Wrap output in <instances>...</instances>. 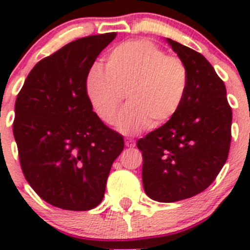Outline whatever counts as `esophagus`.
Here are the masks:
<instances>
[{
    "label": "esophagus",
    "mask_w": 250,
    "mask_h": 250,
    "mask_svg": "<svg viewBox=\"0 0 250 250\" xmlns=\"http://www.w3.org/2000/svg\"><path fill=\"white\" fill-rule=\"evenodd\" d=\"M125 145H126L127 147L135 146V141L132 140V139H125Z\"/></svg>",
    "instance_id": "34e87169"
}]
</instances>
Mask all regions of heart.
Returning a JSON list of instances; mask_svg holds the SVG:
<instances>
[{
    "instance_id": "obj_1",
    "label": "heart",
    "mask_w": 250,
    "mask_h": 250,
    "mask_svg": "<svg viewBox=\"0 0 250 250\" xmlns=\"http://www.w3.org/2000/svg\"><path fill=\"white\" fill-rule=\"evenodd\" d=\"M189 83L184 61L167 56L149 40L126 41L109 52L105 68L94 66L86 89L96 114L106 124H114L121 103L118 127L125 134L144 127L158 129L179 111Z\"/></svg>"
}]
</instances>
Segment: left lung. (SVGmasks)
<instances>
[{
    "label": "left lung",
    "mask_w": 250,
    "mask_h": 250,
    "mask_svg": "<svg viewBox=\"0 0 250 250\" xmlns=\"http://www.w3.org/2000/svg\"><path fill=\"white\" fill-rule=\"evenodd\" d=\"M188 68L189 83L176 115L138 140L143 152V184L160 203L188 199L215 180L228 159L231 107L227 89L202 54L167 39Z\"/></svg>",
    "instance_id": "left-lung-1"
}]
</instances>
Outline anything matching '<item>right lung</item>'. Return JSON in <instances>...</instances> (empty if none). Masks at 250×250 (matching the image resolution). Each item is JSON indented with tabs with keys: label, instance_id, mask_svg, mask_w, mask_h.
Returning a JSON list of instances; mask_svg holds the SVG:
<instances>
[{
	"label": "right lung",
	"instance_id": "add662e5",
	"mask_svg": "<svg viewBox=\"0 0 250 250\" xmlns=\"http://www.w3.org/2000/svg\"><path fill=\"white\" fill-rule=\"evenodd\" d=\"M116 34L79 39L31 70L15 104L21 169L37 195L65 210H90L105 194L123 135L92 111L86 80Z\"/></svg>",
	"mask_w": 250,
	"mask_h": 250
}]
</instances>
